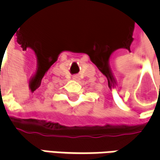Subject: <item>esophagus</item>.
<instances>
[{
  "instance_id": "obj_1",
  "label": "esophagus",
  "mask_w": 160,
  "mask_h": 160,
  "mask_svg": "<svg viewBox=\"0 0 160 160\" xmlns=\"http://www.w3.org/2000/svg\"><path fill=\"white\" fill-rule=\"evenodd\" d=\"M78 78H79V77H78V75H74V76L73 77V80H78Z\"/></svg>"
}]
</instances>
